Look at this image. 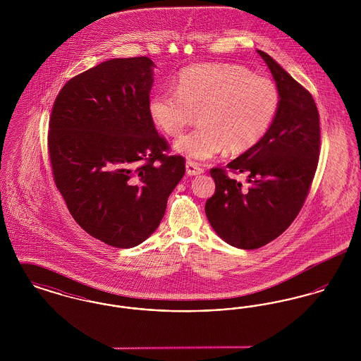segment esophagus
I'll use <instances>...</instances> for the list:
<instances>
[{
  "instance_id": "34e87169",
  "label": "esophagus",
  "mask_w": 361,
  "mask_h": 361,
  "mask_svg": "<svg viewBox=\"0 0 361 361\" xmlns=\"http://www.w3.org/2000/svg\"><path fill=\"white\" fill-rule=\"evenodd\" d=\"M185 166H187V174L188 176H197V174H202L204 172L196 162H192V161H188Z\"/></svg>"
}]
</instances>
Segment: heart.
<instances>
[{
  "label": "heart",
  "instance_id": "obj_1",
  "mask_svg": "<svg viewBox=\"0 0 361 361\" xmlns=\"http://www.w3.org/2000/svg\"><path fill=\"white\" fill-rule=\"evenodd\" d=\"M280 90L267 77L235 63H203L183 70L177 90L150 97L149 115L169 137H180L199 115L200 128L181 137L176 150L208 159L227 150L243 154L265 137L280 109Z\"/></svg>",
  "mask_w": 361,
  "mask_h": 361
}]
</instances>
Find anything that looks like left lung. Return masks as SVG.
Masks as SVG:
<instances>
[{"label":"left lung","mask_w":361,"mask_h":361,"mask_svg":"<svg viewBox=\"0 0 361 361\" xmlns=\"http://www.w3.org/2000/svg\"><path fill=\"white\" fill-rule=\"evenodd\" d=\"M271 70L281 102L275 121L255 149L224 168H212L215 193L206 215L227 243L253 250L283 234L305 204L321 153L319 112L309 90L267 52L259 51ZM227 171L243 172L242 188Z\"/></svg>","instance_id":"1"}]
</instances>
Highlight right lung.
Here are the masks:
<instances>
[{
    "mask_svg": "<svg viewBox=\"0 0 361 361\" xmlns=\"http://www.w3.org/2000/svg\"><path fill=\"white\" fill-rule=\"evenodd\" d=\"M154 63L116 58L73 77L49 123V157L74 221L114 247H134L159 226L185 159L149 115Z\"/></svg>",
    "mask_w": 361,
    "mask_h": 361,
    "instance_id": "obj_1",
    "label": "right lung"
}]
</instances>
